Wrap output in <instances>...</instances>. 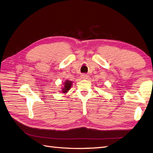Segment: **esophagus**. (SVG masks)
<instances>
[{"mask_svg": "<svg viewBox=\"0 0 153 153\" xmlns=\"http://www.w3.org/2000/svg\"><path fill=\"white\" fill-rule=\"evenodd\" d=\"M81 78H82V79H87V78H88V75H87V74H82V75H81Z\"/></svg>", "mask_w": 153, "mask_h": 153, "instance_id": "esophagus-1", "label": "esophagus"}]
</instances>
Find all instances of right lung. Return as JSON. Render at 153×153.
<instances>
[{"label":"right lung","mask_w":153,"mask_h":153,"mask_svg":"<svg viewBox=\"0 0 153 153\" xmlns=\"http://www.w3.org/2000/svg\"><path fill=\"white\" fill-rule=\"evenodd\" d=\"M72 82L69 80H66L64 82V87H62V93H66L68 92V91L71 89V87L72 86Z\"/></svg>","instance_id":"add662e5"}]
</instances>
